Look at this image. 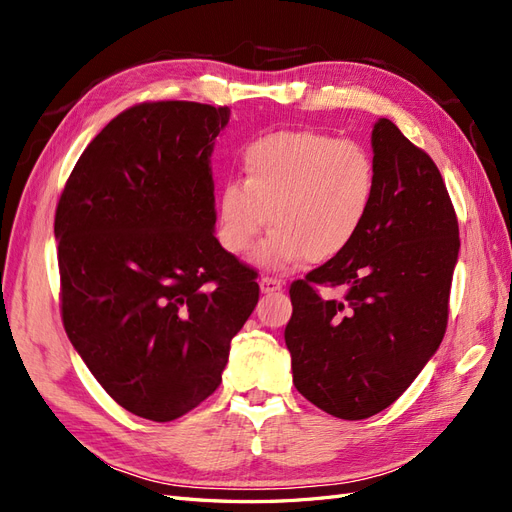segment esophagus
<instances>
[{
  "label": "esophagus",
  "mask_w": 512,
  "mask_h": 512,
  "mask_svg": "<svg viewBox=\"0 0 512 512\" xmlns=\"http://www.w3.org/2000/svg\"><path fill=\"white\" fill-rule=\"evenodd\" d=\"M258 286H260V290L265 292V294H271V292L282 290V282H280V280H275V277H260Z\"/></svg>",
  "instance_id": "esophagus-1"
}]
</instances>
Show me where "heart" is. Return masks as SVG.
<instances>
[{"label": "heart", "mask_w": 512, "mask_h": 512, "mask_svg": "<svg viewBox=\"0 0 512 512\" xmlns=\"http://www.w3.org/2000/svg\"><path fill=\"white\" fill-rule=\"evenodd\" d=\"M245 181H224L220 241L230 254L258 245V267L284 271L301 260L327 262L344 254L374 207L378 175L371 153L354 141L316 130L258 136L241 153Z\"/></svg>", "instance_id": "heart-1"}]
</instances>
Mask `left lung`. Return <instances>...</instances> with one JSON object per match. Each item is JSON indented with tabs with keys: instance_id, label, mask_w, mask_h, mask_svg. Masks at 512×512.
<instances>
[{
	"instance_id": "left-lung-1",
	"label": "left lung",
	"mask_w": 512,
	"mask_h": 512,
	"mask_svg": "<svg viewBox=\"0 0 512 512\" xmlns=\"http://www.w3.org/2000/svg\"><path fill=\"white\" fill-rule=\"evenodd\" d=\"M374 207L344 254L290 286L292 382L320 410L361 421L389 408L440 348L459 226L438 166L393 121L371 130ZM318 285H342V302Z\"/></svg>"
}]
</instances>
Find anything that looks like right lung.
<instances>
[{
	"label": "right lung",
	"mask_w": 512,
	"mask_h": 512,
	"mask_svg": "<svg viewBox=\"0 0 512 512\" xmlns=\"http://www.w3.org/2000/svg\"><path fill=\"white\" fill-rule=\"evenodd\" d=\"M230 108L145 102L87 145L61 192V316L121 408L166 423L222 382L258 303L256 273L215 239L211 153Z\"/></svg>",
	"instance_id": "right-lung-1"
}]
</instances>
